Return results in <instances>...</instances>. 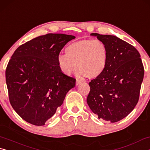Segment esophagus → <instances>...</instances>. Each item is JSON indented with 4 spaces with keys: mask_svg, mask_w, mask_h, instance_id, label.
Instances as JSON below:
<instances>
[{
    "mask_svg": "<svg viewBox=\"0 0 150 150\" xmlns=\"http://www.w3.org/2000/svg\"><path fill=\"white\" fill-rule=\"evenodd\" d=\"M82 83V81H81L79 79H77L76 80V85H79L80 83Z\"/></svg>",
    "mask_w": 150,
    "mask_h": 150,
    "instance_id": "34e87169",
    "label": "esophagus"
}]
</instances>
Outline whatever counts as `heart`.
I'll list each match as a JSON object with an SVG mask.
<instances>
[{
  "instance_id": "obj_1",
  "label": "heart",
  "mask_w": 150,
  "mask_h": 150,
  "mask_svg": "<svg viewBox=\"0 0 150 150\" xmlns=\"http://www.w3.org/2000/svg\"><path fill=\"white\" fill-rule=\"evenodd\" d=\"M108 53L106 44L100 40L87 39L76 42L65 48V54L57 56V63L63 74L70 75L76 67L81 77L92 79L105 70Z\"/></svg>"
}]
</instances>
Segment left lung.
Instances as JSON below:
<instances>
[{
    "label": "left lung",
    "instance_id": "1",
    "mask_svg": "<svg viewBox=\"0 0 150 150\" xmlns=\"http://www.w3.org/2000/svg\"><path fill=\"white\" fill-rule=\"evenodd\" d=\"M108 49V63L100 76L88 83L87 102L91 110L102 118L116 122L128 116L138 102L144 75L138 51L115 35L92 33Z\"/></svg>",
    "mask_w": 150,
    "mask_h": 150
}]
</instances>
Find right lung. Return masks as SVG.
Returning <instances> with one entry per match:
<instances>
[{"label": "right lung", "mask_w": 150, "mask_h": 150, "mask_svg": "<svg viewBox=\"0 0 150 150\" xmlns=\"http://www.w3.org/2000/svg\"><path fill=\"white\" fill-rule=\"evenodd\" d=\"M74 35L47 34L15 50L6 69V83L12 108L23 120L44 125L62 105L76 79L63 74L57 56Z\"/></svg>", "instance_id": "obj_1"}]
</instances>
